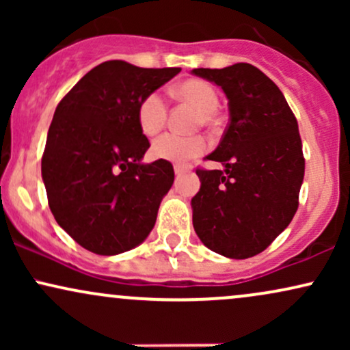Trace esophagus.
Wrapping results in <instances>:
<instances>
[{"mask_svg":"<svg viewBox=\"0 0 350 350\" xmlns=\"http://www.w3.org/2000/svg\"><path fill=\"white\" fill-rule=\"evenodd\" d=\"M186 171H189V167H187V166H184V164H176V166H174V172H176V176L184 174V172H186Z\"/></svg>","mask_w":350,"mask_h":350,"instance_id":"34e87169","label":"esophagus"}]
</instances>
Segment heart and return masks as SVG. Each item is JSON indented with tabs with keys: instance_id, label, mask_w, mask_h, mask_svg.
Returning <instances> with one entry per match:
<instances>
[{
	"instance_id": "heart-1",
	"label": "heart",
	"mask_w": 350,
	"mask_h": 350,
	"mask_svg": "<svg viewBox=\"0 0 350 350\" xmlns=\"http://www.w3.org/2000/svg\"><path fill=\"white\" fill-rule=\"evenodd\" d=\"M180 97L187 98L199 108L204 115V122H208L211 116L219 108V94L211 83L204 80H187L178 87ZM167 118L166 98L159 92H151L142 100L138 107L139 130L146 136H154L163 130ZM207 150V142L202 136H183L178 133H164L154 139L151 146V154L161 161L176 164H186L191 159L198 158Z\"/></svg>"
}]
</instances>
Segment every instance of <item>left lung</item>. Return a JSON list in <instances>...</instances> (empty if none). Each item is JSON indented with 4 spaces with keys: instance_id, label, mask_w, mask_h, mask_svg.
Returning <instances> with one entry per match:
<instances>
[{
    "instance_id": "8db88e82",
    "label": "left lung",
    "mask_w": 350,
    "mask_h": 350,
    "mask_svg": "<svg viewBox=\"0 0 350 350\" xmlns=\"http://www.w3.org/2000/svg\"><path fill=\"white\" fill-rule=\"evenodd\" d=\"M228 100L230 122L207 159L224 170H198L191 200L200 242L227 258L258 255L284 230L298 208L304 178L298 122L281 90L252 64L194 69Z\"/></svg>"
}]
</instances>
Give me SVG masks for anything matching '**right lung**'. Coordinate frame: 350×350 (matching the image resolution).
Returning a JSON list of instances; mask_svg holds the SVG:
<instances>
[{"label": "right lung", "instance_id": "right-lung-1", "mask_svg": "<svg viewBox=\"0 0 350 350\" xmlns=\"http://www.w3.org/2000/svg\"><path fill=\"white\" fill-rule=\"evenodd\" d=\"M179 72L107 60L55 108L42 180L54 219L88 252H128L154 227L174 170L170 161H142L150 142L139 130L138 107Z\"/></svg>", "mask_w": 350, "mask_h": 350}]
</instances>
